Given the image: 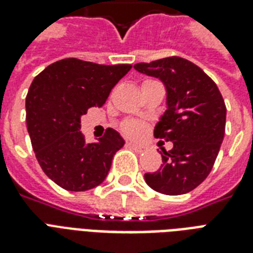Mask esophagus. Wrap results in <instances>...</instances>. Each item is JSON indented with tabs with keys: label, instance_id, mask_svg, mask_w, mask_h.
<instances>
[{
	"label": "esophagus",
	"instance_id": "34e87169",
	"mask_svg": "<svg viewBox=\"0 0 253 253\" xmlns=\"http://www.w3.org/2000/svg\"><path fill=\"white\" fill-rule=\"evenodd\" d=\"M128 147L132 148L134 151H136V152H146V151L148 150L146 146H142V144H135V143H128Z\"/></svg>",
	"mask_w": 253,
	"mask_h": 253
}]
</instances>
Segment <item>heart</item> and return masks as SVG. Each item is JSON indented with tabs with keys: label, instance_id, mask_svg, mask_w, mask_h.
Returning <instances> with one entry per match:
<instances>
[{
	"label": "heart",
	"instance_id": "1",
	"mask_svg": "<svg viewBox=\"0 0 253 253\" xmlns=\"http://www.w3.org/2000/svg\"><path fill=\"white\" fill-rule=\"evenodd\" d=\"M143 131V125L140 122H135V121H131V122H127L126 126H125V132H126L128 136H139L142 134Z\"/></svg>",
	"mask_w": 253,
	"mask_h": 253
}]
</instances>
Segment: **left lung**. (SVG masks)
<instances>
[{
	"mask_svg": "<svg viewBox=\"0 0 253 253\" xmlns=\"http://www.w3.org/2000/svg\"><path fill=\"white\" fill-rule=\"evenodd\" d=\"M134 68L166 85L167 110L154 135L173 143L170 151L162 148L159 170L144 174L147 185L168 196L192 192L209 176L223 142V97L198 65L182 57L138 63Z\"/></svg>",
	"mask_w": 253,
	"mask_h": 253,
	"instance_id": "8db88e82",
	"label": "left lung"
}]
</instances>
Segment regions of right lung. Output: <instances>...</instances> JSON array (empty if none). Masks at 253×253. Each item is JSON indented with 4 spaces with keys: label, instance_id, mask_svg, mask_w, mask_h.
<instances>
[{
    "label": "right lung",
    "instance_id": "obj_1",
    "mask_svg": "<svg viewBox=\"0 0 253 253\" xmlns=\"http://www.w3.org/2000/svg\"><path fill=\"white\" fill-rule=\"evenodd\" d=\"M130 64L102 65L75 57L42 71L26 95V122L43 172L65 190L85 192L102 184L125 140L107 128L95 143H85L81 117L101 107Z\"/></svg>",
    "mask_w": 253,
    "mask_h": 253
}]
</instances>
